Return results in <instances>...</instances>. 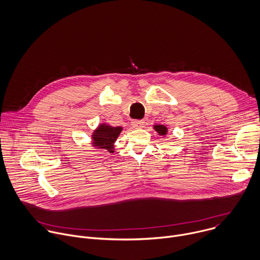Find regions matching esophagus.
Segmentation results:
<instances>
[{
	"mask_svg": "<svg viewBox=\"0 0 260 260\" xmlns=\"http://www.w3.org/2000/svg\"><path fill=\"white\" fill-rule=\"evenodd\" d=\"M132 126L135 129L143 128L144 127V121L143 120H134V121H132Z\"/></svg>",
	"mask_w": 260,
	"mask_h": 260,
	"instance_id": "1",
	"label": "esophagus"
}]
</instances>
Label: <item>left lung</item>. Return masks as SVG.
<instances>
[{"mask_svg":"<svg viewBox=\"0 0 260 260\" xmlns=\"http://www.w3.org/2000/svg\"><path fill=\"white\" fill-rule=\"evenodd\" d=\"M152 127H153L154 131H157L160 136H163V137L167 136V134H168V128H167L166 126L161 125V124H154Z\"/></svg>","mask_w":260,"mask_h":260,"instance_id":"left-lung-1","label":"left lung"}]
</instances>
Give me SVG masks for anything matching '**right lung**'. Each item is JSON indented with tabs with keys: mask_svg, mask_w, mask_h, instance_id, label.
<instances>
[{
	"mask_svg": "<svg viewBox=\"0 0 260 260\" xmlns=\"http://www.w3.org/2000/svg\"><path fill=\"white\" fill-rule=\"evenodd\" d=\"M122 130L123 127H113L107 123H101L91 134V144L95 149L116 152L115 142Z\"/></svg>",
	"mask_w": 260,
	"mask_h": 260,
	"instance_id": "add662e5",
	"label": "right lung"
}]
</instances>
